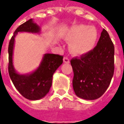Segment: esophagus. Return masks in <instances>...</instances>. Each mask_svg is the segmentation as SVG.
<instances>
[{"instance_id":"34e87169","label":"esophagus","mask_w":124,"mask_h":124,"mask_svg":"<svg viewBox=\"0 0 124 124\" xmlns=\"http://www.w3.org/2000/svg\"><path fill=\"white\" fill-rule=\"evenodd\" d=\"M63 62L65 63H69L70 59L68 57H64V58H63Z\"/></svg>"}]
</instances>
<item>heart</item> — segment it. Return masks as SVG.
Listing matches in <instances>:
<instances>
[{"label":"heart","instance_id":"b5f03b06","mask_svg":"<svg viewBox=\"0 0 124 124\" xmlns=\"http://www.w3.org/2000/svg\"><path fill=\"white\" fill-rule=\"evenodd\" d=\"M65 41L70 43V50L74 55L86 54L94 48L98 39L97 29L80 24L70 28L63 35Z\"/></svg>","mask_w":124,"mask_h":124}]
</instances>
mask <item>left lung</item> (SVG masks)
Segmentation results:
<instances>
[{"instance_id": "left-lung-1", "label": "left lung", "mask_w": 124, "mask_h": 124, "mask_svg": "<svg viewBox=\"0 0 124 124\" xmlns=\"http://www.w3.org/2000/svg\"><path fill=\"white\" fill-rule=\"evenodd\" d=\"M115 47L106 30H103L97 46L90 52L70 61L76 95L86 100L101 97L114 74Z\"/></svg>"}]
</instances>
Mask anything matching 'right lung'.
<instances>
[{
	"label": "right lung",
	"instance_id": "obj_1",
	"mask_svg": "<svg viewBox=\"0 0 124 124\" xmlns=\"http://www.w3.org/2000/svg\"><path fill=\"white\" fill-rule=\"evenodd\" d=\"M41 28L31 18L23 23L14 31L9 43L8 71L10 79L15 88L25 98L30 100H38L49 93L52 86V77L55 71L63 63V56L45 54L41 64L34 72L27 74L18 73L13 65V51L15 37L18 32H30L38 34Z\"/></svg>",
	"mask_w": 124,
	"mask_h": 124
}]
</instances>
